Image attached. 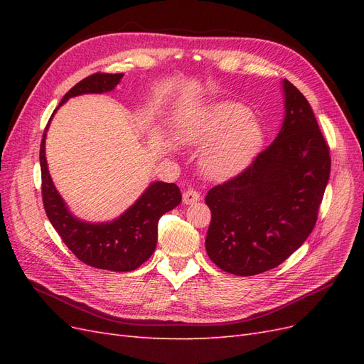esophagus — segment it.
<instances>
[{"label":"esophagus","mask_w":364,"mask_h":364,"mask_svg":"<svg viewBox=\"0 0 364 364\" xmlns=\"http://www.w3.org/2000/svg\"><path fill=\"white\" fill-rule=\"evenodd\" d=\"M182 200H183L185 205H193V203H196L197 200H200V193L196 191V190H191V188L186 190V191L183 193Z\"/></svg>","instance_id":"esophagus-1"}]
</instances>
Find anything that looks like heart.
Listing matches in <instances>:
<instances>
[{
    "instance_id": "obj_1",
    "label": "heart",
    "mask_w": 364,
    "mask_h": 364,
    "mask_svg": "<svg viewBox=\"0 0 364 364\" xmlns=\"http://www.w3.org/2000/svg\"><path fill=\"white\" fill-rule=\"evenodd\" d=\"M186 146L211 144L203 158V170L211 178H230L246 170L262 144V129L240 103L220 102L206 107L181 130Z\"/></svg>"
}]
</instances>
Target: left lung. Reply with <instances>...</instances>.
I'll list each match as a JSON object with an SVG mask.
<instances>
[{"instance_id": "left-lung-1", "label": "left lung", "mask_w": 364, "mask_h": 364, "mask_svg": "<svg viewBox=\"0 0 364 364\" xmlns=\"http://www.w3.org/2000/svg\"><path fill=\"white\" fill-rule=\"evenodd\" d=\"M278 136L234 179L209 190L205 247L222 270L252 277L279 266L316 225L331 171L326 141L299 90L282 80Z\"/></svg>"}]
</instances>
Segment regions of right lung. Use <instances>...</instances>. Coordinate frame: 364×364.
<instances>
[{"mask_svg": "<svg viewBox=\"0 0 364 364\" xmlns=\"http://www.w3.org/2000/svg\"><path fill=\"white\" fill-rule=\"evenodd\" d=\"M123 75L97 73L86 77L63 95L59 106L67 103L71 97L111 92ZM50 121L42 136L39 161L43 208L53 228L74 255L87 266L112 272L138 269L155 252L161 215L171 211L182 200L178 185L159 181L151 182L139 199L119 217L102 223L85 222L70 211L50 176L46 158V138Z\"/></svg>", "mask_w": 364, "mask_h": 364, "instance_id": "right-lung-1", "label": "right lung"}]
</instances>
